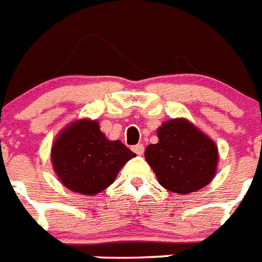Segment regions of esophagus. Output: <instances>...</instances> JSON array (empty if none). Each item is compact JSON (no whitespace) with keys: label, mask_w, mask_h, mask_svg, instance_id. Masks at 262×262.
Masks as SVG:
<instances>
[{"label":"esophagus","mask_w":262,"mask_h":262,"mask_svg":"<svg viewBox=\"0 0 262 262\" xmlns=\"http://www.w3.org/2000/svg\"><path fill=\"white\" fill-rule=\"evenodd\" d=\"M132 150L135 151L137 156H141L142 153H144L145 148H144V145H142V144H137V145H135V146H132Z\"/></svg>","instance_id":"1"}]
</instances>
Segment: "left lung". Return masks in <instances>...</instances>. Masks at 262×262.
I'll list each match as a JSON object with an SVG mask.
<instances>
[{
  "label": "left lung",
  "mask_w": 262,
  "mask_h": 262,
  "mask_svg": "<svg viewBox=\"0 0 262 262\" xmlns=\"http://www.w3.org/2000/svg\"><path fill=\"white\" fill-rule=\"evenodd\" d=\"M157 136V144L145 149V160L165 189L186 194L212 181L219 153L209 137L182 118L164 122Z\"/></svg>",
  "instance_id": "8db88e82"
}]
</instances>
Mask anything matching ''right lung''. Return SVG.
I'll use <instances>...</instances> for the list:
<instances>
[{"instance_id":"right-lung-1","label":"right lung","mask_w":262,"mask_h":262,"mask_svg":"<svg viewBox=\"0 0 262 262\" xmlns=\"http://www.w3.org/2000/svg\"><path fill=\"white\" fill-rule=\"evenodd\" d=\"M136 155L121 141H109L97 121L82 120L60 133L52 148L54 172L63 185L81 194H97L112 185Z\"/></svg>"}]
</instances>
